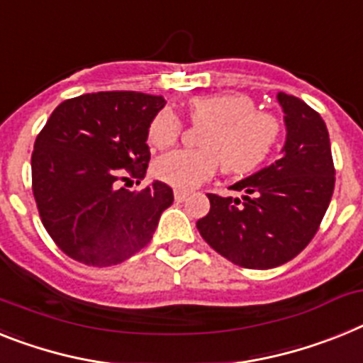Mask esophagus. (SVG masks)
<instances>
[{
  "label": "esophagus",
  "instance_id": "esophagus-1",
  "mask_svg": "<svg viewBox=\"0 0 363 363\" xmlns=\"http://www.w3.org/2000/svg\"><path fill=\"white\" fill-rule=\"evenodd\" d=\"M187 196H189L187 191H179V189H176V191H174V200H176V202H184V200Z\"/></svg>",
  "mask_w": 363,
  "mask_h": 363
}]
</instances>
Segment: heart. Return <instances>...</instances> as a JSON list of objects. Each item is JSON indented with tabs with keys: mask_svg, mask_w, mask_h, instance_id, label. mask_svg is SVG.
<instances>
[{
	"mask_svg": "<svg viewBox=\"0 0 363 363\" xmlns=\"http://www.w3.org/2000/svg\"><path fill=\"white\" fill-rule=\"evenodd\" d=\"M187 119L206 126L198 135V150H176L154 163L157 179L176 189H193L211 178L218 165L224 174L246 176L270 160L281 139V123L270 111L257 110V102L244 93L202 95L187 102ZM184 125L169 110L150 121L147 141L156 150L178 143Z\"/></svg>",
	"mask_w": 363,
	"mask_h": 363,
	"instance_id": "heart-1",
	"label": "heart"
}]
</instances>
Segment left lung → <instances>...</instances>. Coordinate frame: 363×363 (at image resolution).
<instances>
[{
    "label": "left lung",
    "mask_w": 363,
    "mask_h": 363,
    "mask_svg": "<svg viewBox=\"0 0 363 363\" xmlns=\"http://www.w3.org/2000/svg\"><path fill=\"white\" fill-rule=\"evenodd\" d=\"M286 143L270 167L231 185L244 196L207 194L211 209L196 222L209 246L233 264L268 270L308 246L334 191V161L325 121L301 99L279 93Z\"/></svg>",
    "instance_id": "1"
}]
</instances>
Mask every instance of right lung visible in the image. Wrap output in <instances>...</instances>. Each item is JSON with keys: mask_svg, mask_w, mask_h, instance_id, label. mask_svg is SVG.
Wrapping results in <instances>:
<instances>
[{"mask_svg": "<svg viewBox=\"0 0 363 363\" xmlns=\"http://www.w3.org/2000/svg\"><path fill=\"white\" fill-rule=\"evenodd\" d=\"M165 99L99 91L60 102L34 141L33 194L43 228L86 266H113L150 242L172 189L152 182L134 193L119 182L145 178L150 121Z\"/></svg>", "mask_w": 363, "mask_h": 363, "instance_id": "add662e5", "label": "right lung"}]
</instances>
